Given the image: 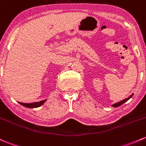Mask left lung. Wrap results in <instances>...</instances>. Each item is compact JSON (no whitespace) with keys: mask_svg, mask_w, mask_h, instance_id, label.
Masks as SVG:
<instances>
[{"mask_svg":"<svg viewBox=\"0 0 146 146\" xmlns=\"http://www.w3.org/2000/svg\"><path fill=\"white\" fill-rule=\"evenodd\" d=\"M133 94L131 95H130L129 96L128 98H127V99H123V100H122V101H119V102H117V103H115V104H113V105H112V106L113 107H115V108H117V107H118V106H120L121 105H122V104H124V103H125L126 101H127L129 100V99H131V97H132V96H133Z\"/></svg>","mask_w":146,"mask_h":146,"instance_id":"obj_1","label":"left lung"}]
</instances>
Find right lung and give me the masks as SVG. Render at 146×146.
Instances as JSON below:
<instances>
[{
    "instance_id": "add662e5",
    "label": "right lung",
    "mask_w": 146,
    "mask_h": 146,
    "mask_svg": "<svg viewBox=\"0 0 146 146\" xmlns=\"http://www.w3.org/2000/svg\"><path fill=\"white\" fill-rule=\"evenodd\" d=\"M46 101H47V99H45V100H42L40 101H38V102L30 103V104H26V103H21V102H19V104H21V105L23 106L27 107V108H38V107H40V106H41L43 105Z\"/></svg>"
}]
</instances>
